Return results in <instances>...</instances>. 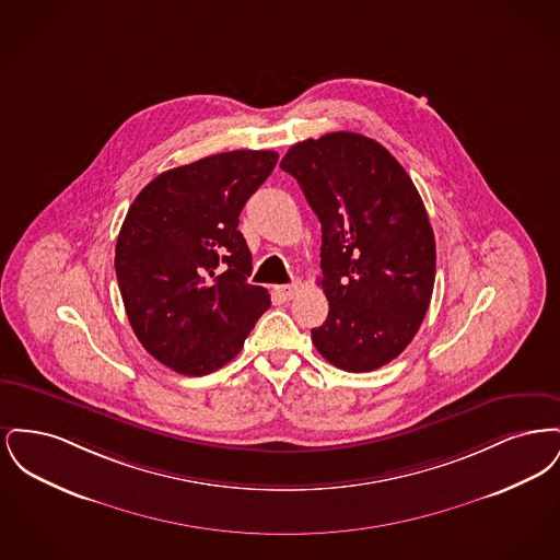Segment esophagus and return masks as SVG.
Instances as JSON below:
<instances>
[{"label": "esophagus", "instance_id": "esophagus-1", "mask_svg": "<svg viewBox=\"0 0 560 560\" xmlns=\"http://www.w3.org/2000/svg\"><path fill=\"white\" fill-rule=\"evenodd\" d=\"M300 292V283H288V285H277L275 293L281 298V300H292L295 293Z\"/></svg>", "mask_w": 560, "mask_h": 560}]
</instances>
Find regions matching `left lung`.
Masks as SVG:
<instances>
[{"mask_svg":"<svg viewBox=\"0 0 560 560\" xmlns=\"http://www.w3.org/2000/svg\"><path fill=\"white\" fill-rule=\"evenodd\" d=\"M320 222V288L329 315L313 345L345 372H373L418 334L434 288L436 247L409 174L380 142L331 132L281 160Z\"/></svg>","mask_w":560,"mask_h":560,"instance_id":"8db88e82","label":"left lung"}]
</instances>
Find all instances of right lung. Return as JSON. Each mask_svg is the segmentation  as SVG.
Masks as SVG:
<instances>
[{"mask_svg":"<svg viewBox=\"0 0 560 560\" xmlns=\"http://www.w3.org/2000/svg\"><path fill=\"white\" fill-rule=\"evenodd\" d=\"M277 160L231 151L167 170L128 210L115 245L119 292L140 345L174 372L226 365L270 306L247 283L252 254L237 226Z\"/></svg>","mask_w":560,"mask_h":560,"instance_id":"add662e5","label":"right lung"}]
</instances>
